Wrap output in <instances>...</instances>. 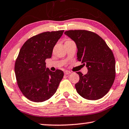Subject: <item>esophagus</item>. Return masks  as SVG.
<instances>
[{
	"label": "esophagus",
	"instance_id": "34e87169",
	"mask_svg": "<svg viewBox=\"0 0 129 129\" xmlns=\"http://www.w3.org/2000/svg\"><path fill=\"white\" fill-rule=\"evenodd\" d=\"M71 73L70 71H64V74H65V75H68V74H71Z\"/></svg>",
	"mask_w": 129,
	"mask_h": 129
}]
</instances>
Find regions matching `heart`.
<instances>
[{"instance_id":"1","label":"heart","mask_w":129,"mask_h":129,"mask_svg":"<svg viewBox=\"0 0 129 129\" xmlns=\"http://www.w3.org/2000/svg\"><path fill=\"white\" fill-rule=\"evenodd\" d=\"M70 41V40H68V41Z\"/></svg>"}]
</instances>
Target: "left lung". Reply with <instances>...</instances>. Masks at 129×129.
Instances as JSON below:
<instances>
[{"label":"left lung","mask_w":129,"mask_h":129,"mask_svg":"<svg viewBox=\"0 0 129 129\" xmlns=\"http://www.w3.org/2000/svg\"><path fill=\"white\" fill-rule=\"evenodd\" d=\"M64 34L75 42L77 59L88 69L85 75L77 73L80 76L75 85L77 92L90 100L102 99L109 91L116 76L112 51L102 38L92 32L70 30Z\"/></svg>","instance_id":"obj_1"}]
</instances>
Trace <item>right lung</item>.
<instances>
[{
  "mask_svg": "<svg viewBox=\"0 0 129 129\" xmlns=\"http://www.w3.org/2000/svg\"><path fill=\"white\" fill-rule=\"evenodd\" d=\"M64 30L45 32L26 41L15 62V73L18 87L27 99L43 102L57 90L63 73L46 68L45 60L52 56L54 46Z\"/></svg>",
  "mask_w": 129,
  "mask_h": 129,
  "instance_id": "right-lung-1",
  "label": "right lung"
}]
</instances>
